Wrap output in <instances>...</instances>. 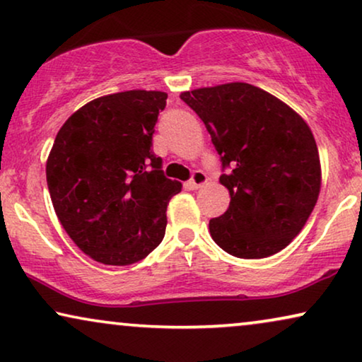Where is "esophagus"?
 Wrapping results in <instances>:
<instances>
[{
  "label": "esophagus",
  "mask_w": 362,
  "mask_h": 362,
  "mask_svg": "<svg viewBox=\"0 0 362 362\" xmlns=\"http://www.w3.org/2000/svg\"><path fill=\"white\" fill-rule=\"evenodd\" d=\"M206 181H207L206 173L196 170V171H192L191 180L187 181V186H189V189H197V187H201Z\"/></svg>",
  "instance_id": "34e87169"
}]
</instances>
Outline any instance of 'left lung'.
Listing matches in <instances>:
<instances>
[{
	"label": "left lung",
	"instance_id": "obj_1",
	"mask_svg": "<svg viewBox=\"0 0 362 362\" xmlns=\"http://www.w3.org/2000/svg\"><path fill=\"white\" fill-rule=\"evenodd\" d=\"M222 163L230 204L209 221L227 254L264 259L285 249L318 201L320 155L310 127L269 92L244 82L182 92Z\"/></svg>",
	"mask_w": 362,
	"mask_h": 362
}]
</instances>
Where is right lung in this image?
<instances>
[{
	"instance_id": "1",
	"label": "right lung",
	"mask_w": 362,
	"mask_h": 362,
	"mask_svg": "<svg viewBox=\"0 0 362 362\" xmlns=\"http://www.w3.org/2000/svg\"><path fill=\"white\" fill-rule=\"evenodd\" d=\"M168 95L127 90L67 118L49 153L54 211L83 254L105 265H132L161 244L166 207L181 191L153 153V133Z\"/></svg>"
}]
</instances>
